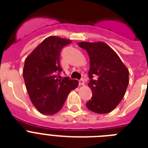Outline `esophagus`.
I'll return each instance as SVG.
<instances>
[{
  "mask_svg": "<svg viewBox=\"0 0 148 148\" xmlns=\"http://www.w3.org/2000/svg\"><path fill=\"white\" fill-rule=\"evenodd\" d=\"M84 84V79H81V80L79 81V85L83 86Z\"/></svg>",
  "mask_w": 148,
  "mask_h": 148,
  "instance_id": "obj_1",
  "label": "esophagus"
}]
</instances>
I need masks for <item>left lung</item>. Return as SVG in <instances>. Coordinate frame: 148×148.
<instances>
[{"instance_id":"8db88e82","label":"left lung","mask_w":148,"mask_h":148,"mask_svg":"<svg viewBox=\"0 0 148 148\" xmlns=\"http://www.w3.org/2000/svg\"><path fill=\"white\" fill-rule=\"evenodd\" d=\"M90 58L89 88L92 97L87 108L97 114L112 111L124 97L129 83V71L107 44L80 42ZM94 79H93L92 78Z\"/></svg>"}]
</instances>
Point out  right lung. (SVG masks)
<instances>
[{"label": "right lung", "mask_w": 148, "mask_h": 148, "mask_svg": "<svg viewBox=\"0 0 148 148\" xmlns=\"http://www.w3.org/2000/svg\"><path fill=\"white\" fill-rule=\"evenodd\" d=\"M71 40L51 36L45 39L24 61L23 77L29 97L37 110L52 115L62 108L71 90L78 85L68 77L61 79L60 51Z\"/></svg>", "instance_id": "obj_1"}]
</instances>
